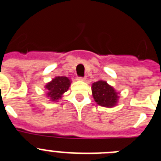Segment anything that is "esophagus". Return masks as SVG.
I'll return each instance as SVG.
<instances>
[{
    "instance_id": "esophagus-1",
    "label": "esophagus",
    "mask_w": 161,
    "mask_h": 161,
    "mask_svg": "<svg viewBox=\"0 0 161 161\" xmlns=\"http://www.w3.org/2000/svg\"><path fill=\"white\" fill-rule=\"evenodd\" d=\"M77 80H85V77H80V76H78Z\"/></svg>"
}]
</instances>
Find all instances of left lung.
Returning a JSON list of instances; mask_svg holds the SVG:
<instances>
[{
	"label": "left lung",
	"instance_id": "obj_1",
	"mask_svg": "<svg viewBox=\"0 0 161 161\" xmlns=\"http://www.w3.org/2000/svg\"><path fill=\"white\" fill-rule=\"evenodd\" d=\"M92 93L95 102L104 107H114L119 99L117 92L105 80L94 82L92 85Z\"/></svg>",
	"mask_w": 161,
	"mask_h": 161
}]
</instances>
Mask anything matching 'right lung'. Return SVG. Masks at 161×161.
Here are the masks:
<instances>
[{
	"label": "right lung",
	"mask_w": 161,
	"mask_h": 161,
	"mask_svg": "<svg viewBox=\"0 0 161 161\" xmlns=\"http://www.w3.org/2000/svg\"><path fill=\"white\" fill-rule=\"evenodd\" d=\"M71 85L70 80L66 76H56L46 85L48 97L52 102H56L62 97V95L68 89Z\"/></svg>",
	"instance_id": "obj_1"
}]
</instances>
